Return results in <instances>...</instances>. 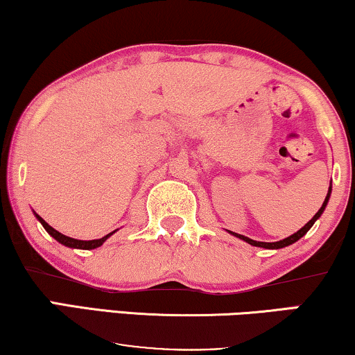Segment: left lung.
I'll return each instance as SVG.
<instances>
[{
    "label": "left lung",
    "instance_id": "obj_1",
    "mask_svg": "<svg viewBox=\"0 0 355 355\" xmlns=\"http://www.w3.org/2000/svg\"><path fill=\"white\" fill-rule=\"evenodd\" d=\"M329 196H331V182H329V188H328V193H327V198H325V201H323V204H322V207L318 209V212L315 214V216H313L311 220H309L306 225H304L301 230H297L296 233H293L291 236H288V238H284V239H279V241H275V243H266V241H254V239H251V238H248V236H244V234H238V233H234V232H230L228 230V233L230 234H233V236H236V238H239V239H243V241H246L248 244H251V246H257V248H263V249H282V248H286V246H289V244H293V243H296L297 239H301L304 234H306L309 230L312 228V225L313 223H315L318 218H320V216L323 214V211H325V207H327V204H328V201H329Z\"/></svg>",
    "mask_w": 355,
    "mask_h": 355
}]
</instances>
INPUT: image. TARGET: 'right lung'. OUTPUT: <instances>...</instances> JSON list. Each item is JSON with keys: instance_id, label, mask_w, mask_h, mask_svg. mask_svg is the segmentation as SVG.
Masks as SVG:
<instances>
[{"instance_id": "obj_1", "label": "right lung", "mask_w": 355, "mask_h": 355, "mask_svg": "<svg viewBox=\"0 0 355 355\" xmlns=\"http://www.w3.org/2000/svg\"><path fill=\"white\" fill-rule=\"evenodd\" d=\"M33 214H35V217H37V220L42 223L43 228L46 230V232L51 234V236L56 239V241H59V243L64 244V246H67V248H72V249H87V251H89V249H96V248L101 246V244L106 241V239L111 236V234H114V233L117 232V230H114V232H111L109 234H106V236H103V238H99V239H89V241H83V239H76V238L66 236V234L59 233L58 230H54L51 225H48V223L44 222L43 218L40 217L37 212H33Z\"/></svg>"}]
</instances>
